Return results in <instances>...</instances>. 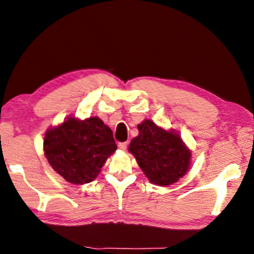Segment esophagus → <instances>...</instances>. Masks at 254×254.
<instances>
[{"instance_id":"obj_1","label":"esophagus","mask_w":254,"mask_h":254,"mask_svg":"<svg viewBox=\"0 0 254 254\" xmlns=\"http://www.w3.org/2000/svg\"><path fill=\"white\" fill-rule=\"evenodd\" d=\"M119 148L123 150V151H126L127 148V142H120L119 143Z\"/></svg>"}]
</instances>
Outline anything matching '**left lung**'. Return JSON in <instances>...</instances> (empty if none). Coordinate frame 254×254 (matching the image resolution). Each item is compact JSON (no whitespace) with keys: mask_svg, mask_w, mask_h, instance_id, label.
I'll return each mask as SVG.
<instances>
[{"mask_svg":"<svg viewBox=\"0 0 254 254\" xmlns=\"http://www.w3.org/2000/svg\"><path fill=\"white\" fill-rule=\"evenodd\" d=\"M137 130L139 135L131 140L128 151L150 183L168 186L186 175L191 152L177 132L167 131L150 120L139 124Z\"/></svg>","mask_w":254,"mask_h":254,"instance_id":"left-lung-1","label":"left lung"}]
</instances>
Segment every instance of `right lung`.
I'll return each instance as SVG.
<instances>
[{
  "instance_id": "add662e5",
  "label": "right lung",
  "mask_w": 254,
  "mask_h": 254,
  "mask_svg": "<svg viewBox=\"0 0 254 254\" xmlns=\"http://www.w3.org/2000/svg\"><path fill=\"white\" fill-rule=\"evenodd\" d=\"M118 149L113 132L100 118H68L47 130L45 156L56 173L74 185L93 182Z\"/></svg>"
}]
</instances>
